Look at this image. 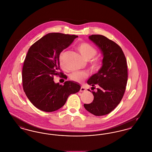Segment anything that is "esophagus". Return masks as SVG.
<instances>
[{"label": "esophagus", "instance_id": "1", "mask_svg": "<svg viewBox=\"0 0 152 152\" xmlns=\"http://www.w3.org/2000/svg\"><path fill=\"white\" fill-rule=\"evenodd\" d=\"M86 90V88H85L84 86H81V87H80V91L82 92V91H85Z\"/></svg>", "mask_w": 152, "mask_h": 152}]
</instances>
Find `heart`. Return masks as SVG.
<instances>
[{
  "instance_id": "heart-1",
  "label": "heart",
  "mask_w": 152,
  "mask_h": 152,
  "mask_svg": "<svg viewBox=\"0 0 152 152\" xmlns=\"http://www.w3.org/2000/svg\"><path fill=\"white\" fill-rule=\"evenodd\" d=\"M77 50L85 60H89L93 58L97 53L96 50L87 42H82L78 45L77 47ZM64 53H61L59 56V62L62 64V57ZM102 65V61L99 59H94L91 63V68L94 71H98ZM87 75L84 72H75L70 75V79L76 82H81L87 78Z\"/></svg>"
}]
</instances>
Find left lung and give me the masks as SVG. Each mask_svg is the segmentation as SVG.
I'll list each match as a JSON object with an SVG mask.
<instances>
[{
    "label": "left lung",
    "instance_id": "left-lung-1",
    "mask_svg": "<svg viewBox=\"0 0 152 152\" xmlns=\"http://www.w3.org/2000/svg\"><path fill=\"white\" fill-rule=\"evenodd\" d=\"M89 39L101 50L103 65L92 75L87 83L93 86V102L85 104L86 110L95 116H103L112 111L119 104L126 91L128 69L125 55L120 46L112 40L100 34H92ZM91 92L90 90H88Z\"/></svg>",
    "mask_w": 152,
    "mask_h": 152
}]
</instances>
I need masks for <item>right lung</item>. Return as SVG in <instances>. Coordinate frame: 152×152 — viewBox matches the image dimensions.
<instances>
[{"instance_id":"right-lung-1","label":"right lung","mask_w":152,"mask_h":152,"mask_svg":"<svg viewBox=\"0 0 152 152\" xmlns=\"http://www.w3.org/2000/svg\"><path fill=\"white\" fill-rule=\"evenodd\" d=\"M78 36L60 33H48L29 49L22 70L23 90L33 106L45 112H53L64 106L72 94L78 93L77 82L55 83L54 75L67 79L59 72V54Z\"/></svg>"}]
</instances>
